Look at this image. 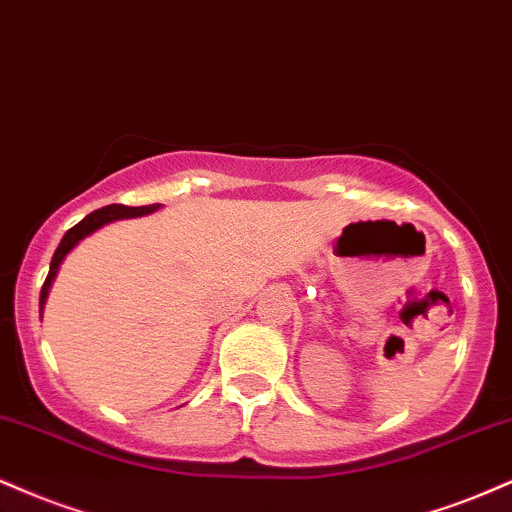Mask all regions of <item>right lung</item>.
<instances>
[{"label": "right lung", "instance_id": "right-lung-1", "mask_svg": "<svg viewBox=\"0 0 512 512\" xmlns=\"http://www.w3.org/2000/svg\"><path fill=\"white\" fill-rule=\"evenodd\" d=\"M158 208H160V203H153V206H138V208L122 206V203H112V206L93 210V213L86 215V218L78 222V225L71 227V230L62 237V242H59L57 251H54L52 263H50V273H47L45 285H42V290H40V318H42V306H45V302H47V294H50L52 282H54V278H57L59 266H62L66 254H69V251L74 249V246L81 242L83 237H88V234L100 230V227L107 225V222L122 220V218H141V215L155 213Z\"/></svg>", "mask_w": 512, "mask_h": 512}]
</instances>
